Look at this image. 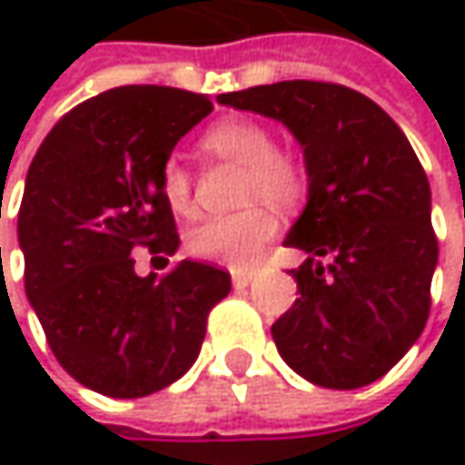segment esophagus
Instances as JSON below:
<instances>
[{"label":"esophagus","mask_w":465,"mask_h":465,"mask_svg":"<svg viewBox=\"0 0 465 465\" xmlns=\"http://www.w3.org/2000/svg\"><path fill=\"white\" fill-rule=\"evenodd\" d=\"M232 282L233 288H247L252 282V272H233Z\"/></svg>","instance_id":"1"}]
</instances>
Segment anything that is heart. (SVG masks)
Masks as SVG:
<instances>
[{
	"mask_svg": "<svg viewBox=\"0 0 465 465\" xmlns=\"http://www.w3.org/2000/svg\"><path fill=\"white\" fill-rule=\"evenodd\" d=\"M202 147L218 158L244 166L242 202L263 199L277 207H293L307 193L304 166L285 150H277L269 129L247 118H226L207 129ZM161 193L166 204L185 215L191 213V174L183 163L166 161L161 169ZM277 233V218L266 204H250L232 215L204 218L188 233V252L193 258L247 269L258 261L263 247Z\"/></svg>",
	"mask_w": 465,
	"mask_h": 465,
	"instance_id": "obj_1",
	"label": "heart"
}]
</instances>
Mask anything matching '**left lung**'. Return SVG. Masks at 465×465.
Segmentation results:
<instances>
[{
  "label": "left lung",
  "instance_id": "8db88e82",
  "mask_svg": "<svg viewBox=\"0 0 465 465\" xmlns=\"http://www.w3.org/2000/svg\"><path fill=\"white\" fill-rule=\"evenodd\" d=\"M218 102L285 124L304 147L310 196L285 244L310 258L291 272L302 296L272 325L280 355L333 391L385 377L425 328L439 258L410 140L380 104L336 83L285 80Z\"/></svg>",
  "mask_w": 465,
  "mask_h": 465
}]
</instances>
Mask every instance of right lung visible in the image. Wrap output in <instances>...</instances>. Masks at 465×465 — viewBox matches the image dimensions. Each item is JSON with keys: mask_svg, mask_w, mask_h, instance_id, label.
I'll list each match as a JSON object with an SVG mask.
<instances>
[{"mask_svg": "<svg viewBox=\"0 0 465 465\" xmlns=\"http://www.w3.org/2000/svg\"><path fill=\"white\" fill-rule=\"evenodd\" d=\"M213 113L204 94L121 85L69 110L40 144L18 210L26 296L55 361L110 399H142L199 358L207 315L232 274L180 261L140 277L132 250L180 244L161 169Z\"/></svg>", "mask_w": 465, "mask_h": 465, "instance_id": "right-lung-1", "label": "right lung"}]
</instances>
